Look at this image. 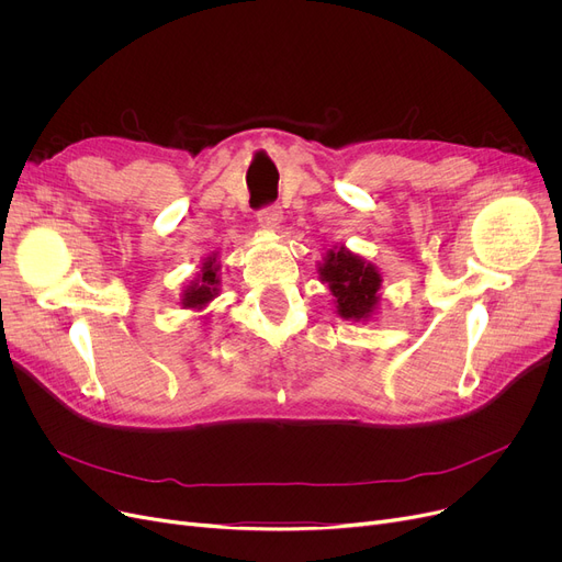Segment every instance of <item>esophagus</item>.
<instances>
[{"instance_id":"esophagus-1","label":"esophagus","mask_w":562,"mask_h":562,"mask_svg":"<svg viewBox=\"0 0 562 562\" xmlns=\"http://www.w3.org/2000/svg\"><path fill=\"white\" fill-rule=\"evenodd\" d=\"M257 221H259V225L266 227V229H276V227L280 225V221H282V210H280L278 204L263 206V210L257 212Z\"/></svg>"}]
</instances>
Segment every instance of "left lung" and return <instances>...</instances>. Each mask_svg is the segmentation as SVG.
Returning a JSON list of instances; mask_svg holds the SVG:
<instances>
[{
    "mask_svg": "<svg viewBox=\"0 0 562 562\" xmlns=\"http://www.w3.org/2000/svg\"><path fill=\"white\" fill-rule=\"evenodd\" d=\"M318 276L321 282H328L341 318L367 321L375 312L382 278L375 266L367 263L360 255H352L344 246L339 250H328L326 259L318 266Z\"/></svg>",
    "mask_w": 562,
    "mask_h": 562,
    "instance_id": "1",
    "label": "left lung"
}]
</instances>
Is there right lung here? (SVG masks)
<instances>
[{
  "label": "right lung",
  "mask_w": 562,
  "mask_h": 562,
  "mask_svg": "<svg viewBox=\"0 0 562 562\" xmlns=\"http://www.w3.org/2000/svg\"><path fill=\"white\" fill-rule=\"evenodd\" d=\"M218 269L216 255H210L202 261V269L195 280L184 289L182 293V305L189 310H202L206 303H212L218 296Z\"/></svg>",
  "instance_id": "obj_1"
}]
</instances>
